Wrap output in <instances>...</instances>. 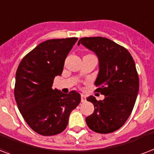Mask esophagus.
<instances>
[{"label":"esophagus","mask_w":154,"mask_h":154,"mask_svg":"<svg viewBox=\"0 0 154 154\" xmlns=\"http://www.w3.org/2000/svg\"><path fill=\"white\" fill-rule=\"evenodd\" d=\"M81 101H82V103H85L86 101V96L84 95V94H82L81 95Z\"/></svg>","instance_id":"obj_1"}]
</instances>
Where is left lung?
I'll use <instances>...</instances> for the list:
<instances>
[{
  "mask_svg": "<svg viewBox=\"0 0 154 154\" xmlns=\"http://www.w3.org/2000/svg\"><path fill=\"white\" fill-rule=\"evenodd\" d=\"M82 43L98 56L99 72L95 90L105 96L87 101L94 106L92 115L85 118L88 127L98 133H111L120 128L128 119L139 91V77L132 56L125 48L103 37H85Z\"/></svg>",
  "mask_w": 154,
  "mask_h": 154,
  "instance_id": "left-lung-1",
  "label": "left lung"
}]
</instances>
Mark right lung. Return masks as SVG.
<instances>
[{"instance_id": "1", "label": "right lung", "mask_w": 154, "mask_h": 154, "mask_svg": "<svg viewBox=\"0 0 154 154\" xmlns=\"http://www.w3.org/2000/svg\"><path fill=\"white\" fill-rule=\"evenodd\" d=\"M77 39L44 41L26 54L17 67L15 100L25 121L38 134L63 132L69 115L81 102L80 94L74 90L63 94L52 89L54 78L61 75L64 60Z\"/></svg>"}]
</instances>
